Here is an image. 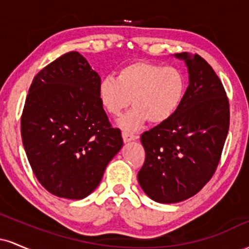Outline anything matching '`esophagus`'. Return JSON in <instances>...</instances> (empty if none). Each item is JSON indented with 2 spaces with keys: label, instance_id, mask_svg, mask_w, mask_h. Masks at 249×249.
Listing matches in <instances>:
<instances>
[{
  "label": "esophagus",
  "instance_id": "1",
  "mask_svg": "<svg viewBox=\"0 0 249 249\" xmlns=\"http://www.w3.org/2000/svg\"><path fill=\"white\" fill-rule=\"evenodd\" d=\"M122 136H123V141H124V142H130L137 139V137L134 136V134L128 133V132H123Z\"/></svg>",
  "mask_w": 249,
  "mask_h": 249
}]
</instances>
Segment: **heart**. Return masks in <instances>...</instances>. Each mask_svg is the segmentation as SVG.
<instances>
[{
  "mask_svg": "<svg viewBox=\"0 0 249 249\" xmlns=\"http://www.w3.org/2000/svg\"><path fill=\"white\" fill-rule=\"evenodd\" d=\"M185 91L186 78L178 68L139 61L123 67L117 78H103L97 96L110 116L121 115L132 99L133 107L118 119L117 125L125 132H134L147 121L152 124L168 121L179 108Z\"/></svg>",
  "mask_w": 249,
  "mask_h": 249,
  "instance_id": "1",
  "label": "heart"
}]
</instances>
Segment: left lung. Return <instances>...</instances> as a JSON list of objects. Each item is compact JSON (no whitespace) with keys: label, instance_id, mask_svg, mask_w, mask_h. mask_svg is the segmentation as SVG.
<instances>
[{"label":"left lung","instance_id":"obj_1","mask_svg":"<svg viewBox=\"0 0 249 249\" xmlns=\"http://www.w3.org/2000/svg\"><path fill=\"white\" fill-rule=\"evenodd\" d=\"M185 62L188 87L168 121L142 134L145 162L138 182L156 202L176 204L196 194L212 178L230 128V104L219 77L199 55Z\"/></svg>","mask_w":249,"mask_h":249}]
</instances>
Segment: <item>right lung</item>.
<instances>
[{"label": "right lung", "instance_id": "right-lung-1", "mask_svg": "<svg viewBox=\"0 0 249 249\" xmlns=\"http://www.w3.org/2000/svg\"><path fill=\"white\" fill-rule=\"evenodd\" d=\"M101 77L77 51L39 71L22 113L21 133L28 160L48 192L81 200L99 185L105 168L123 146L97 96Z\"/></svg>", "mask_w": 249, "mask_h": 249}]
</instances>
